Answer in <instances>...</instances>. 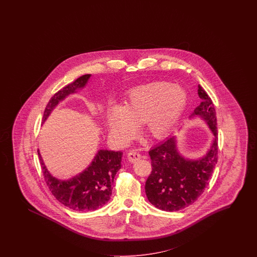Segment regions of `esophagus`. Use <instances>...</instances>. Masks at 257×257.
<instances>
[{
    "mask_svg": "<svg viewBox=\"0 0 257 257\" xmlns=\"http://www.w3.org/2000/svg\"><path fill=\"white\" fill-rule=\"evenodd\" d=\"M127 157H128L129 162L136 163L137 161H139L140 158H141V155H140V153H138L137 151H134V150H133V151H130V152L128 153Z\"/></svg>",
    "mask_w": 257,
    "mask_h": 257,
    "instance_id": "obj_1",
    "label": "esophagus"
}]
</instances>
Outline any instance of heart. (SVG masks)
I'll return each instance as SVG.
<instances>
[{
  "label": "heart",
  "instance_id": "obj_1",
  "mask_svg": "<svg viewBox=\"0 0 257 257\" xmlns=\"http://www.w3.org/2000/svg\"><path fill=\"white\" fill-rule=\"evenodd\" d=\"M187 104L186 92L168 82H155L134 87L121 106L111 105L106 122L112 138L126 144L142 124L149 137L162 140L174 129Z\"/></svg>",
  "mask_w": 257,
  "mask_h": 257
}]
</instances>
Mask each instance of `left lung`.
<instances>
[{
    "label": "left lung",
    "instance_id": "8db88e82",
    "mask_svg": "<svg viewBox=\"0 0 257 257\" xmlns=\"http://www.w3.org/2000/svg\"><path fill=\"white\" fill-rule=\"evenodd\" d=\"M198 95L202 101L190 118L201 117L214 136L206 154L198 159L182 156L176 137H171L149 152L153 171L146 181L145 192L149 202L160 210L173 212L192 204L208 185L218 162L216 110L210 97L200 85Z\"/></svg>",
    "mask_w": 257,
    "mask_h": 257
}]
</instances>
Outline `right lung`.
I'll return each mask as SVG.
<instances>
[{
  "label": "right lung",
  "instance_id": "obj_1",
  "mask_svg": "<svg viewBox=\"0 0 257 257\" xmlns=\"http://www.w3.org/2000/svg\"><path fill=\"white\" fill-rule=\"evenodd\" d=\"M90 76V74L83 75L56 92L47 104L42 123L60 101L84 88ZM38 154L47 186L56 200L65 206L72 210L86 212L99 209L110 200L115 175L121 167L122 152L99 150L86 170L69 180L54 177L43 162L39 150Z\"/></svg>",
  "mask_w": 257,
  "mask_h": 257
}]
</instances>
